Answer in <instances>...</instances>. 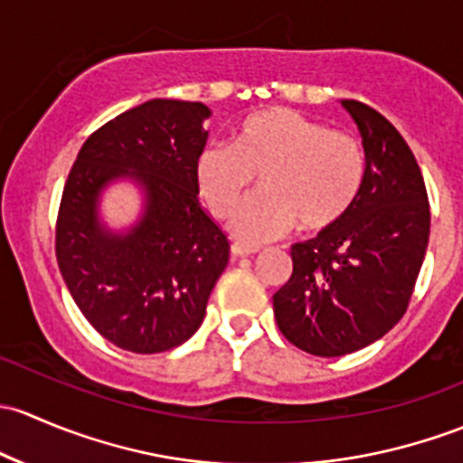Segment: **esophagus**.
<instances>
[{
  "instance_id": "34e87169",
  "label": "esophagus",
  "mask_w": 463,
  "mask_h": 463,
  "mask_svg": "<svg viewBox=\"0 0 463 463\" xmlns=\"http://www.w3.org/2000/svg\"><path fill=\"white\" fill-rule=\"evenodd\" d=\"M256 247H247V245H241V242H233L232 245V256L233 259H242V256H251L256 254Z\"/></svg>"
}]
</instances>
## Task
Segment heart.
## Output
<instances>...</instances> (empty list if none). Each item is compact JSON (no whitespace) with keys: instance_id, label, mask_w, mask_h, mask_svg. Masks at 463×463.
Listing matches in <instances>:
<instances>
[{"instance_id":"b5f03b06","label":"heart","mask_w":463,"mask_h":463,"mask_svg":"<svg viewBox=\"0 0 463 463\" xmlns=\"http://www.w3.org/2000/svg\"><path fill=\"white\" fill-rule=\"evenodd\" d=\"M259 175L260 194L232 216L230 232L247 245L274 241L297 225L326 232L350 213L365 183V154L356 137L330 131L292 109L247 116L230 146L198 156V192L216 218H227Z\"/></svg>"}]
</instances>
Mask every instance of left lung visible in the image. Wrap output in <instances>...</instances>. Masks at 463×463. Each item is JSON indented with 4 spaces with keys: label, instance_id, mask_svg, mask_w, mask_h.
Listing matches in <instances>:
<instances>
[{
    "label": "left lung",
    "instance_id": "1",
    "mask_svg": "<svg viewBox=\"0 0 463 463\" xmlns=\"http://www.w3.org/2000/svg\"><path fill=\"white\" fill-rule=\"evenodd\" d=\"M341 107L364 145V189L338 225L292 245V276L274 294L279 330L317 356L350 354L397 326L430 238L426 184L402 133L368 104Z\"/></svg>",
    "mask_w": 463,
    "mask_h": 463
}]
</instances>
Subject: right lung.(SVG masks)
<instances>
[{
    "instance_id": "obj_1",
    "label": "right lung",
    "mask_w": 463,
    "mask_h": 463,
    "mask_svg": "<svg viewBox=\"0 0 463 463\" xmlns=\"http://www.w3.org/2000/svg\"><path fill=\"white\" fill-rule=\"evenodd\" d=\"M209 116L183 99L128 109L84 142L66 180L57 265L84 318L122 350L156 354L194 336L230 260L225 232L198 200ZM120 182L138 189L141 212L113 228L101 203Z\"/></svg>"
}]
</instances>
